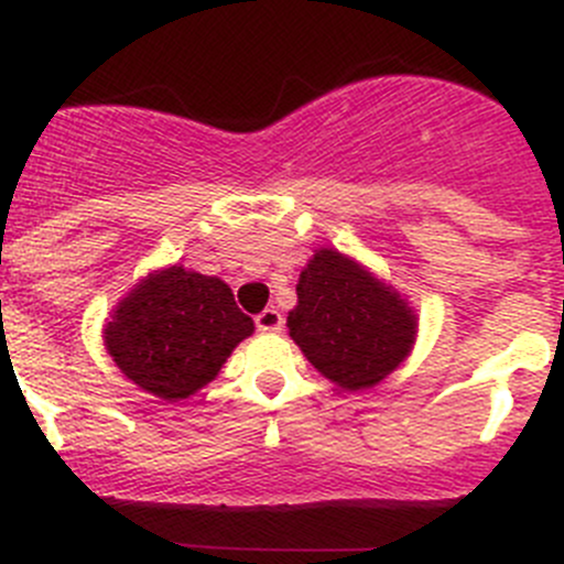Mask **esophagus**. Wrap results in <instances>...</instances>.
<instances>
[{"label": "esophagus", "instance_id": "34e87169", "mask_svg": "<svg viewBox=\"0 0 564 564\" xmlns=\"http://www.w3.org/2000/svg\"><path fill=\"white\" fill-rule=\"evenodd\" d=\"M256 327H259L261 333H278L283 327V316L278 314L275 308H264L256 316Z\"/></svg>", "mask_w": 564, "mask_h": 564}]
</instances>
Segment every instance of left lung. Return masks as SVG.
<instances>
[{"instance_id": "obj_1", "label": "left lung", "mask_w": 564, "mask_h": 564, "mask_svg": "<svg viewBox=\"0 0 564 564\" xmlns=\"http://www.w3.org/2000/svg\"><path fill=\"white\" fill-rule=\"evenodd\" d=\"M289 336L327 380L347 391L391 375L413 347L415 314L393 289L338 250H316L297 283Z\"/></svg>"}]
</instances>
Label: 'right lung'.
<instances>
[{
	"instance_id": "1",
	"label": "right lung",
	"mask_w": 564,
	"mask_h": 564,
	"mask_svg": "<svg viewBox=\"0 0 564 564\" xmlns=\"http://www.w3.org/2000/svg\"><path fill=\"white\" fill-rule=\"evenodd\" d=\"M250 333L253 319L239 311L220 278L171 267L131 289L104 341L131 382L176 402L215 380Z\"/></svg>"
}]
</instances>
